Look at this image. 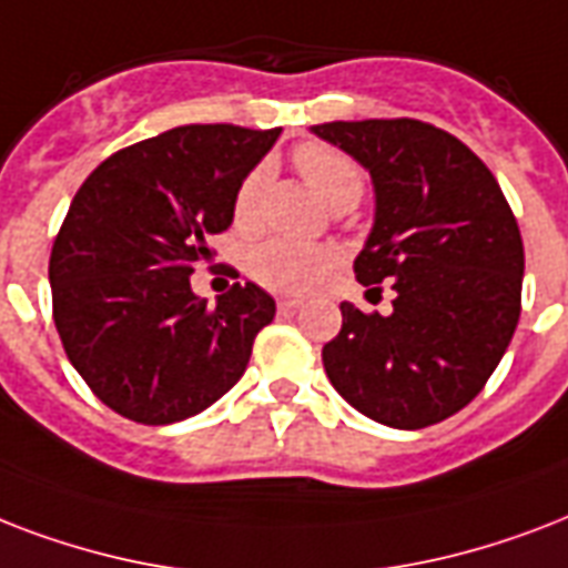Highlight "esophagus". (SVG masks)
Returning <instances> with one entry per match:
<instances>
[{"mask_svg": "<svg viewBox=\"0 0 568 568\" xmlns=\"http://www.w3.org/2000/svg\"><path fill=\"white\" fill-rule=\"evenodd\" d=\"M296 311H302L298 298H278V314H296Z\"/></svg>", "mask_w": 568, "mask_h": 568, "instance_id": "34e87169", "label": "esophagus"}]
</instances>
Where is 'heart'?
<instances>
[{"mask_svg": "<svg viewBox=\"0 0 568 568\" xmlns=\"http://www.w3.org/2000/svg\"><path fill=\"white\" fill-rule=\"evenodd\" d=\"M298 174L307 180V186L323 197L328 206L353 204L364 192V171L353 156L337 151L332 144L305 142L293 151ZM263 183H266V165H257L243 178L234 195V224L252 227L257 222V204H261ZM334 254L320 245L290 243V240H270L254 248L248 270L263 287L278 293H305L316 287L332 270Z\"/></svg>", "mask_w": 568, "mask_h": 568, "instance_id": "obj_1", "label": "heart"}]
</instances>
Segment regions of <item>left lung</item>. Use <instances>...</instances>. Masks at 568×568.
Instances as JSON below:
<instances>
[{
  "mask_svg": "<svg viewBox=\"0 0 568 568\" xmlns=\"http://www.w3.org/2000/svg\"><path fill=\"white\" fill-rule=\"evenodd\" d=\"M371 171L364 287L390 281L394 314L344 302L323 346L334 390L376 424L424 429L465 408L507 353L521 314L525 245L498 180L456 135L415 118L311 126Z\"/></svg>",
  "mask_w": 568,
  "mask_h": 568,
  "instance_id": "left-lung-1",
  "label": "left lung"
}]
</instances>
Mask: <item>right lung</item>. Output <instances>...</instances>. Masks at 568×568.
<instances>
[{"label":"right lung","mask_w":568,"mask_h":568,"mask_svg":"<svg viewBox=\"0 0 568 568\" xmlns=\"http://www.w3.org/2000/svg\"><path fill=\"white\" fill-rule=\"evenodd\" d=\"M281 130L189 124L97 165L50 254L52 320L88 388L135 424H178L234 388L275 316L257 284L215 307L189 275L234 222V195Z\"/></svg>","instance_id":"obj_1"}]
</instances>
